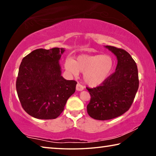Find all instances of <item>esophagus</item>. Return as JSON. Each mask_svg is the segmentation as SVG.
<instances>
[{"label":"esophagus","mask_w":156,"mask_h":156,"mask_svg":"<svg viewBox=\"0 0 156 156\" xmlns=\"http://www.w3.org/2000/svg\"><path fill=\"white\" fill-rule=\"evenodd\" d=\"M76 90L77 91H83L84 89V86L82 85L80 83H78L76 84Z\"/></svg>","instance_id":"esophagus-1"}]
</instances>
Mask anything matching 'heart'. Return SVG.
I'll list each match as a JSON object with an SVG mask.
<instances>
[{
  "label": "heart",
  "instance_id": "b5f03b06",
  "mask_svg": "<svg viewBox=\"0 0 156 156\" xmlns=\"http://www.w3.org/2000/svg\"><path fill=\"white\" fill-rule=\"evenodd\" d=\"M115 62L108 54L80 55L75 60H65V69L70 74L76 76L83 73V80L90 86H97L106 81L113 72Z\"/></svg>",
  "mask_w": 156,
  "mask_h": 156
}]
</instances>
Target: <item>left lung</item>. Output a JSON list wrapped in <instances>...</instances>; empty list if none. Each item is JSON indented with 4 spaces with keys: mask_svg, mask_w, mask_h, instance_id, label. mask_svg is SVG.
Segmentation results:
<instances>
[{
    "mask_svg": "<svg viewBox=\"0 0 156 156\" xmlns=\"http://www.w3.org/2000/svg\"><path fill=\"white\" fill-rule=\"evenodd\" d=\"M105 47L117 58L115 72L100 85L87 88L91 96L87 113L98 120L113 119L127 112L139 87L138 67L131 55L122 49Z\"/></svg>",
    "mask_w": 156,
    "mask_h": 156,
    "instance_id": "left-lung-1",
    "label": "left lung"
}]
</instances>
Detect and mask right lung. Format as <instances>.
<instances>
[{"label": "right lung", "mask_w": 156, "mask_h": 156, "mask_svg": "<svg viewBox=\"0 0 156 156\" xmlns=\"http://www.w3.org/2000/svg\"><path fill=\"white\" fill-rule=\"evenodd\" d=\"M64 48L38 49L23 58L18 70L16 91L26 112L38 119L58 117L77 83L61 76L59 60Z\"/></svg>", "instance_id": "add662e5"}]
</instances>
